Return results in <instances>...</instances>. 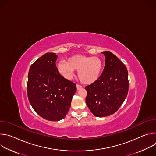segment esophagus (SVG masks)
I'll use <instances>...</instances> for the list:
<instances>
[{
	"label": "esophagus",
	"instance_id": "obj_1",
	"mask_svg": "<svg viewBox=\"0 0 156 156\" xmlns=\"http://www.w3.org/2000/svg\"><path fill=\"white\" fill-rule=\"evenodd\" d=\"M82 88V86H80V85H79V84H76V89H77V90H80V89H81Z\"/></svg>",
	"mask_w": 156,
	"mask_h": 156
}]
</instances>
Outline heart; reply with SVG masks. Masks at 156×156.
Masks as SVG:
<instances>
[{"instance_id":"obj_1","label":"heart","mask_w":156,"mask_h":156,"mask_svg":"<svg viewBox=\"0 0 156 156\" xmlns=\"http://www.w3.org/2000/svg\"><path fill=\"white\" fill-rule=\"evenodd\" d=\"M56 67L66 80H70L74 70H78V77L80 81L86 84H91L99 78L102 72L103 62L97 57L76 54L69 58L67 62H58Z\"/></svg>"}]
</instances>
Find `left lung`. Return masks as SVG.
Wrapping results in <instances>:
<instances>
[{
  "instance_id": "left-lung-1",
  "label": "left lung",
  "mask_w": 156,
  "mask_h": 156,
  "mask_svg": "<svg viewBox=\"0 0 156 156\" xmlns=\"http://www.w3.org/2000/svg\"><path fill=\"white\" fill-rule=\"evenodd\" d=\"M105 57L104 70L99 78L86 86V103L98 117L114 114L125 100L128 91V71L114 54L102 52Z\"/></svg>"
}]
</instances>
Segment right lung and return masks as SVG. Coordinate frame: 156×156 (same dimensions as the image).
Returning a JSON list of instances; mask_svg holds the SVG:
<instances>
[{
    "label": "right lung",
    "instance_id": "1",
    "mask_svg": "<svg viewBox=\"0 0 156 156\" xmlns=\"http://www.w3.org/2000/svg\"><path fill=\"white\" fill-rule=\"evenodd\" d=\"M55 53H46L30 66L27 84L29 101L35 112L49 121H59L71 106L76 84L58 72Z\"/></svg>",
    "mask_w": 156,
    "mask_h": 156
}]
</instances>
